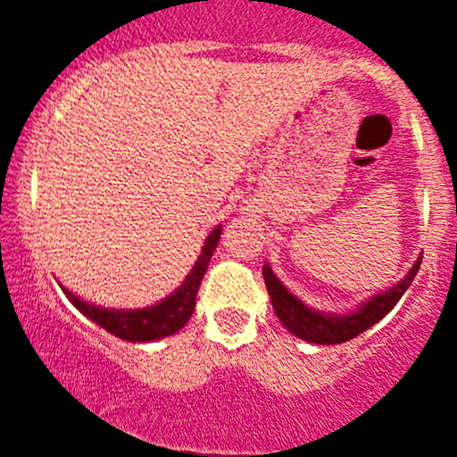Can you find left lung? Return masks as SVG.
I'll return each instance as SVG.
<instances>
[{
	"label": "left lung",
	"instance_id": "8db88e82",
	"mask_svg": "<svg viewBox=\"0 0 457 457\" xmlns=\"http://www.w3.org/2000/svg\"><path fill=\"white\" fill-rule=\"evenodd\" d=\"M422 256H418V261L413 262V267L409 270V274L404 276L400 283H395L394 287H389L386 292L376 294L370 301H365L362 305H358V310H353L352 314L334 316L327 314V312H318L307 307L305 303L298 301L287 287L278 280V276L271 271V267L262 265V276H265V287L270 294L271 307H274L276 316L280 318L285 327L292 331L294 336H298L301 340L316 345H340L347 343V340L356 338L358 334L370 329L371 325H376L378 320H382L391 310L395 307V303L400 301L407 287L411 285L413 276L420 270Z\"/></svg>",
	"mask_w": 457,
	"mask_h": 457
}]
</instances>
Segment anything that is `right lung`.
Masks as SVG:
<instances>
[{"label": "right lung", "instance_id": "right-lung-1", "mask_svg": "<svg viewBox=\"0 0 457 457\" xmlns=\"http://www.w3.org/2000/svg\"><path fill=\"white\" fill-rule=\"evenodd\" d=\"M220 232H223L220 225L212 229L210 237L205 238L201 256L196 258L195 267L186 276L181 287L170 294L168 298L156 303V305L143 307V310H108V307L92 305L84 298L75 296L71 289H62L68 296V301L81 314L90 318L99 327H104L112 336H117V338L128 340V343H152V340L165 338V336H172L179 329H183V325L192 318V312H195L196 305V292H199L201 280L205 276L207 265H210V258L214 254L216 245H219Z\"/></svg>", "mask_w": 457, "mask_h": 457}]
</instances>
